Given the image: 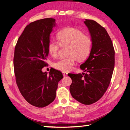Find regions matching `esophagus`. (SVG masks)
<instances>
[{"instance_id":"34e87169","label":"esophagus","mask_w":130,"mask_h":130,"mask_svg":"<svg viewBox=\"0 0 130 130\" xmlns=\"http://www.w3.org/2000/svg\"><path fill=\"white\" fill-rule=\"evenodd\" d=\"M62 74H63V76H66L67 75V73L66 72H62Z\"/></svg>"}]
</instances>
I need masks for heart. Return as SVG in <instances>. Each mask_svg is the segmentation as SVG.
Here are the masks:
<instances>
[{"mask_svg": "<svg viewBox=\"0 0 130 130\" xmlns=\"http://www.w3.org/2000/svg\"><path fill=\"white\" fill-rule=\"evenodd\" d=\"M58 41L50 40L48 44V50L53 57H56L60 48V44L69 46L68 57L62 58L54 63V67L62 71H68L73 68L77 59L84 60L91 52L93 42L91 37L84 35L82 31L73 27H67L57 34Z\"/></svg>", "mask_w": 130, "mask_h": 130, "instance_id": "1", "label": "heart"}]
</instances>
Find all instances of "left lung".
I'll return each mask as SVG.
<instances>
[{"instance_id": "left-lung-1", "label": "left lung", "mask_w": 130, "mask_h": 130, "mask_svg": "<svg viewBox=\"0 0 130 130\" xmlns=\"http://www.w3.org/2000/svg\"><path fill=\"white\" fill-rule=\"evenodd\" d=\"M84 23L93 42L88 58L80 66L86 73L68 75L72 80L69 90L73 98L81 104L90 105L99 100L108 87L115 67V52L104 27L90 19H85Z\"/></svg>"}]
</instances>
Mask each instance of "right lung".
I'll return each instance as SVG.
<instances>
[{"label":"right lung","mask_w":130,"mask_h":130,"mask_svg":"<svg viewBox=\"0 0 130 130\" xmlns=\"http://www.w3.org/2000/svg\"><path fill=\"white\" fill-rule=\"evenodd\" d=\"M55 19L44 18L30 23L15 46L13 66L19 91L28 103L44 107L55 100L62 73L51 69L49 74L42 69L47 65L48 44Z\"/></svg>","instance_id":"add662e5"}]
</instances>
